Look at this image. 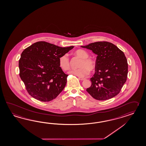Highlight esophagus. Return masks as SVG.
<instances>
[{"instance_id":"1","label":"esophagus","mask_w":146,"mask_h":146,"mask_svg":"<svg viewBox=\"0 0 146 146\" xmlns=\"http://www.w3.org/2000/svg\"><path fill=\"white\" fill-rule=\"evenodd\" d=\"M78 78L80 80H81V81H83V80H84L86 78H81V77H79Z\"/></svg>"}]
</instances>
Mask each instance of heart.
I'll return each instance as SVG.
<instances>
[{"instance_id":"heart-1","label":"heart","mask_w":146,"mask_h":146,"mask_svg":"<svg viewBox=\"0 0 146 146\" xmlns=\"http://www.w3.org/2000/svg\"><path fill=\"white\" fill-rule=\"evenodd\" d=\"M75 55L81 58L78 64V68L72 69L69 73L78 77H84L89 74V72L93 71L96 68V63L92 59L89 58V54L84 50H78L74 52ZM59 66L64 71H66L70 67V60L67 54H64L59 58Z\"/></svg>"}]
</instances>
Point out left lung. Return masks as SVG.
Here are the masks:
<instances>
[{"instance_id":"left-lung-1","label":"left lung","mask_w":146,"mask_h":146,"mask_svg":"<svg viewBox=\"0 0 146 146\" xmlns=\"http://www.w3.org/2000/svg\"><path fill=\"white\" fill-rule=\"evenodd\" d=\"M81 47L97 55L96 73L90 78L86 91L98 100H106L117 95L126 82L128 63L124 53L112 43L97 42Z\"/></svg>"}]
</instances>
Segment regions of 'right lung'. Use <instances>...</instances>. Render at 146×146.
I'll return each mask as SVG.
<instances>
[{"label":"right lung","mask_w":146,"mask_h":146,"mask_svg":"<svg viewBox=\"0 0 146 146\" xmlns=\"http://www.w3.org/2000/svg\"><path fill=\"white\" fill-rule=\"evenodd\" d=\"M73 47L41 41L23 50L19 60V76L29 95L43 102L58 96L66 84L68 76L59 66V58Z\"/></svg>","instance_id":"add662e5"}]
</instances>
